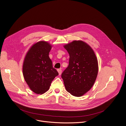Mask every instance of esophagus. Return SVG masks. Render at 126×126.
<instances>
[{
	"label": "esophagus",
	"mask_w": 126,
	"mask_h": 126,
	"mask_svg": "<svg viewBox=\"0 0 126 126\" xmlns=\"http://www.w3.org/2000/svg\"><path fill=\"white\" fill-rule=\"evenodd\" d=\"M57 71H58V73H59V75H60L61 74H62V70H61L60 69H57Z\"/></svg>",
	"instance_id": "obj_1"
}]
</instances>
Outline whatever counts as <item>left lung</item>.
Returning a JSON list of instances; mask_svg holds the SVG:
<instances>
[{"label": "left lung", "instance_id": "1", "mask_svg": "<svg viewBox=\"0 0 126 126\" xmlns=\"http://www.w3.org/2000/svg\"><path fill=\"white\" fill-rule=\"evenodd\" d=\"M69 55V65L62 74L66 90L72 96L81 97L88 92L96 81L98 61L89 45L74 40L64 46Z\"/></svg>", "mask_w": 126, "mask_h": 126}]
</instances>
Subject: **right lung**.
<instances>
[{
	"instance_id": "1",
	"label": "right lung",
	"mask_w": 126,
	"mask_h": 126,
	"mask_svg": "<svg viewBox=\"0 0 126 126\" xmlns=\"http://www.w3.org/2000/svg\"><path fill=\"white\" fill-rule=\"evenodd\" d=\"M51 47L47 41H38L30 47L25 57L22 66L24 77L30 89L37 94L46 92L58 75L49 57Z\"/></svg>"
}]
</instances>
